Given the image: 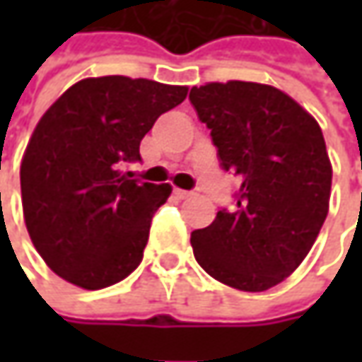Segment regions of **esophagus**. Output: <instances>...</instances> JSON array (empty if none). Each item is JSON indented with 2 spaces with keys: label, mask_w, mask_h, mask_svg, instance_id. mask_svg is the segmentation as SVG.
<instances>
[{
  "label": "esophagus",
  "mask_w": 362,
  "mask_h": 362,
  "mask_svg": "<svg viewBox=\"0 0 362 362\" xmlns=\"http://www.w3.org/2000/svg\"><path fill=\"white\" fill-rule=\"evenodd\" d=\"M175 195H177L179 199H189L193 193H191V191H185V189H175Z\"/></svg>",
  "instance_id": "obj_1"
}]
</instances>
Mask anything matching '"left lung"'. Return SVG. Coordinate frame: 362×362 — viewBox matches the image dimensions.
<instances>
[{"mask_svg":"<svg viewBox=\"0 0 362 362\" xmlns=\"http://www.w3.org/2000/svg\"><path fill=\"white\" fill-rule=\"evenodd\" d=\"M221 167L240 177L235 205L191 233L211 278L245 292L280 284L302 264L328 214L332 167L318 122L282 90L230 80L193 86Z\"/></svg>","mask_w":362,"mask_h":362,"instance_id":"obj_1","label":"left lung"}]
</instances>
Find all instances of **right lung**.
Instances as JSON below:
<instances>
[{"label": "right lung", "instance_id": "add662e5", "mask_svg": "<svg viewBox=\"0 0 362 362\" xmlns=\"http://www.w3.org/2000/svg\"><path fill=\"white\" fill-rule=\"evenodd\" d=\"M187 86L146 78L80 80L40 119L20 169L28 233L49 270L70 284L100 290L143 259L153 214L171 185L124 173L163 112Z\"/></svg>", "mask_w": 362, "mask_h": 362}]
</instances>
